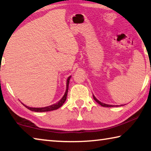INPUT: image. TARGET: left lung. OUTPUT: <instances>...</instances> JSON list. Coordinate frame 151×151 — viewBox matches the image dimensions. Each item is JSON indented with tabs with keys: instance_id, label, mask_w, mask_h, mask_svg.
<instances>
[{
	"instance_id": "8db88e82",
	"label": "left lung",
	"mask_w": 151,
	"mask_h": 151,
	"mask_svg": "<svg viewBox=\"0 0 151 151\" xmlns=\"http://www.w3.org/2000/svg\"><path fill=\"white\" fill-rule=\"evenodd\" d=\"M93 99H94V101H95L96 103H98L99 104H101L102 106H104V107H112V106H114V105H110V104H104L101 103V102L99 101V100H97V99L95 98V96L93 95Z\"/></svg>"
}]
</instances>
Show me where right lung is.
<instances>
[{"instance_id":"add662e5","label":"right lung","mask_w":151,"mask_h":151,"mask_svg":"<svg viewBox=\"0 0 151 151\" xmlns=\"http://www.w3.org/2000/svg\"><path fill=\"white\" fill-rule=\"evenodd\" d=\"M70 77L71 76H69L67 79V81H66V92L65 94H64L63 98L61 99V100L59 102H58L57 104H52V105L49 106L43 107V108H32V107H29L26 105H24V104H23V105L25 107H27L28 109H29L30 111H34V112H47V111H54V110L60 108V107L63 105V103H65L66 100V96H67V93H68V85H69V81H70Z\"/></svg>"}]
</instances>
